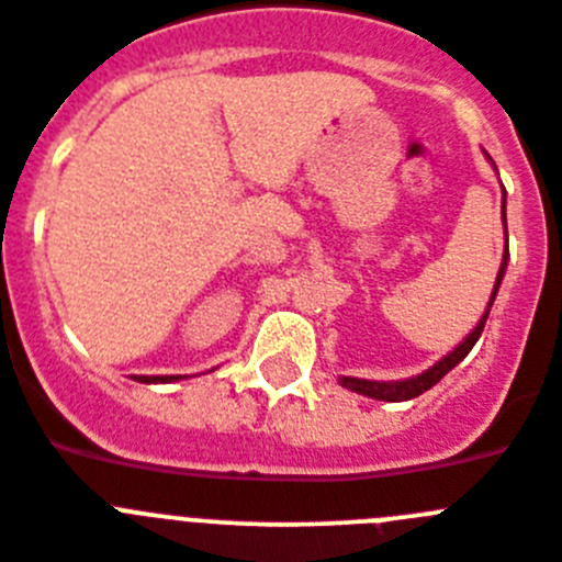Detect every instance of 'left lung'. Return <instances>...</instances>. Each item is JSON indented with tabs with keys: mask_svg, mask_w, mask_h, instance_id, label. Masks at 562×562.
I'll use <instances>...</instances> for the list:
<instances>
[{
	"mask_svg": "<svg viewBox=\"0 0 562 562\" xmlns=\"http://www.w3.org/2000/svg\"><path fill=\"white\" fill-rule=\"evenodd\" d=\"M502 220H504V231H507V217H504V203H502ZM507 259H509V250H507V245H504L502 267H498L496 284H493V295H491V303H487V308H485V315H482V321L476 323V328H473V331L468 334V337L462 339L460 345H457L454 351H451L449 357H442L440 362L435 364V368H429V370H426V373H420V375H412V379H401V382H368V379L339 375V384H342L345 390H351V393L368 395V398H375V401H409V398H418L420 393H426V390L435 387V384L440 382L442 375L449 373L451 368H457V364H460L462 359L468 357V351H471L473 345H476V339L482 337V331H485L487 315H491V306H493V301H496L498 284H502L504 270H507Z\"/></svg>",
	"mask_w": 562,
	"mask_h": 562,
	"instance_id": "8db88e82",
	"label": "left lung"
}]
</instances>
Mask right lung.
<instances>
[{
  "mask_svg": "<svg viewBox=\"0 0 562 562\" xmlns=\"http://www.w3.org/2000/svg\"><path fill=\"white\" fill-rule=\"evenodd\" d=\"M133 379L144 384H164V382H178L180 375H133Z\"/></svg>",
  "mask_w": 562,
  "mask_h": 562,
  "instance_id": "1",
  "label": "right lung"
}]
</instances>
